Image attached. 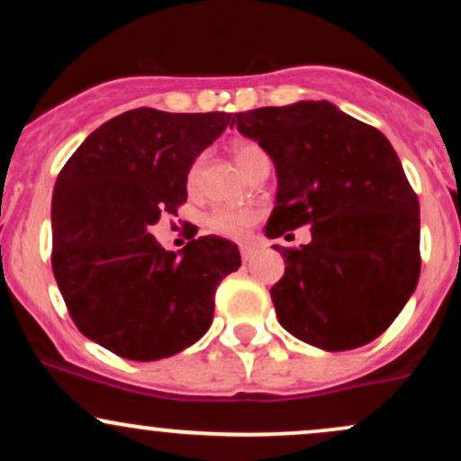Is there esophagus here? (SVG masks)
Listing matches in <instances>:
<instances>
[{"label":"esophagus","mask_w":461,"mask_h":461,"mask_svg":"<svg viewBox=\"0 0 461 461\" xmlns=\"http://www.w3.org/2000/svg\"><path fill=\"white\" fill-rule=\"evenodd\" d=\"M251 256H253V247H251V245H240V258H242V262L251 260Z\"/></svg>","instance_id":"esophagus-1"}]
</instances>
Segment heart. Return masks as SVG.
Returning <instances> with one entry per match:
<instances>
[{
  "label": "heart",
  "mask_w": 461,
  "mask_h": 461,
  "mask_svg": "<svg viewBox=\"0 0 461 461\" xmlns=\"http://www.w3.org/2000/svg\"><path fill=\"white\" fill-rule=\"evenodd\" d=\"M234 160L238 167L242 168V173L251 171L253 167L258 164L268 160L267 153H264L256 142H236L234 145ZM201 173V158L193 162V167L188 168V176H186V184L188 188L197 186V179ZM260 219V212L253 208H240V205H221V208H214L212 212L205 216V227L208 231H212L216 236H223V238H231V240H238V238H245L249 234L253 225L258 223Z\"/></svg>",
  "instance_id": "obj_1"
}]
</instances>
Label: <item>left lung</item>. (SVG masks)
Returning a JSON list of instances; mask_svg holds the SVG:
<instances>
[{
  "instance_id": "1",
  "label": "left lung",
  "mask_w": 461,
  "mask_h": 461,
  "mask_svg": "<svg viewBox=\"0 0 461 461\" xmlns=\"http://www.w3.org/2000/svg\"><path fill=\"white\" fill-rule=\"evenodd\" d=\"M231 125L275 162L267 236L312 225L308 245H275L285 262L271 288L282 327L325 351L373 342L420 275V208L393 145L330 102L236 113Z\"/></svg>"
}]
</instances>
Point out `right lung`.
<instances>
[{
  "label": "right lung",
  "mask_w": 461,
  "mask_h": 461,
  "mask_svg": "<svg viewBox=\"0 0 461 461\" xmlns=\"http://www.w3.org/2000/svg\"><path fill=\"white\" fill-rule=\"evenodd\" d=\"M230 123L227 113L128 110L95 130L56 179L58 288L77 330L116 356H176L212 325L216 285L240 267L238 247L201 236L177 256L149 227L186 203L188 168Z\"/></svg>",
  "instance_id": "right-lung-1"
}]
</instances>
